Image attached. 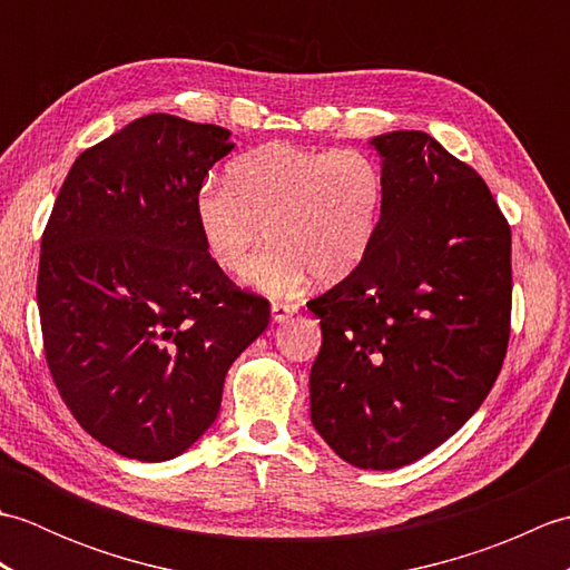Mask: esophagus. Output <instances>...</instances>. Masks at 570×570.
Wrapping results in <instances>:
<instances>
[{"mask_svg": "<svg viewBox=\"0 0 570 570\" xmlns=\"http://www.w3.org/2000/svg\"><path fill=\"white\" fill-rule=\"evenodd\" d=\"M298 313V304H294V301H274L272 304V318L276 323H284L292 316H296Z\"/></svg>", "mask_w": 570, "mask_h": 570, "instance_id": "1", "label": "esophagus"}]
</instances>
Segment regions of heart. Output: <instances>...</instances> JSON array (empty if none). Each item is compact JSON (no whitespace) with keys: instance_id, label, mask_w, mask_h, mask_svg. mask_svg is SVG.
Listing matches in <instances>:
<instances>
[{"instance_id":"heart-1","label":"heart","mask_w":570,"mask_h":570,"mask_svg":"<svg viewBox=\"0 0 570 570\" xmlns=\"http://www.w3.org/2000/svg\"><path fill=\"white\" fill-rule=\"evenodd\" d=\"M384 168L365 149H316L272 141L227 166V184L196 193L203 245L225 272H239L262 239L272 242L245 278L269 294L296 288L308 272L337 282L367 257L382 223Z\"/></svg>"}]
</instances>
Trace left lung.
<instances>
[{
	"mask_svg": "<svg viewBox=\"0 0 570 570\" xmlns=\"http://www.w3.org/2000/svg\"><path fill=\"white\" fill-rule=\"evenodd\" d=\"M386 196L367 257L308 301L311 421L345 463L431 453L485 402L512 321V229L485 180L426 131L374 137Z\"/></svg>",
	"mask_w": 570,
	"mask_h": 570,
	"instance_id": "1",
	"label": "left lung"
}]
</instances>
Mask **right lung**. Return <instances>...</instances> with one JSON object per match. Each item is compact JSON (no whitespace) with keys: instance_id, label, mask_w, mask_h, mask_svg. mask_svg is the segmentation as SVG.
<instances>
[{"instance_id":"obj_1","label":"right lung","mask_w":570,"mask_h":570,"mask_svg":"<svg viewBox=\"0 0 570 570\" xmlns=\"http://www.w3.org/2000/svg\"><path fill=\"white\" fill-rule=\"evenodd\" d=\"M229 131L139 117L85 149L41 237L39 316L56 390L95 441L161 463L210 429L269 301L215 264L196 193Z\"/></svg>"}]
</instances>
